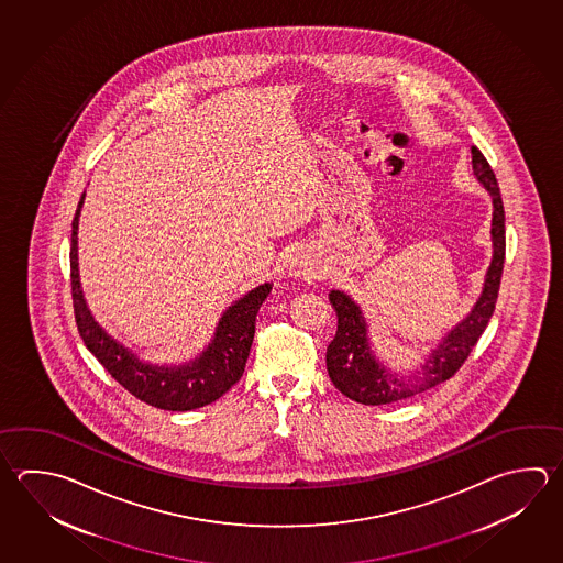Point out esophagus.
<instances>
[{
  "label": "esophagus",
  "mask_w": 563,
  "mask_h": 563,
  "mask_svg": "<svg viewBox=\"0 0 563 563\" xmlns=\"http://www.w3.org/2000/svg\"><path fill=\"white\" fill-rule=\"evenodd\" d=\"M295 268H297V275H312V265H308V263H305V261H298V263H295Z\"/></svg>",
  "instance_id": "34e87169"
}]
</instances>
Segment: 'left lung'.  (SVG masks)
<instances>
[{"label":"left lung","mask_w":563,"mask_h":563,"mask_svg":"<svg viewBox=\"0 0 563 563\" xmlns=\"http://www.w3.org/2000/svg\"><path fill=\"white\" fill-rule=\"evenodd\" d=\"M472 169L476 179L484 185L494 202L492 212V246L494 255L484 278L482 295L466 319L445 334L434 351L428 354L420 371L412 376H398L376 361L368 342V327L362 310L342 290H330V305L336 310V334L327 349V371L330 380L340 393L354 402L366 406L398 402L426 393L438 384L450 380L466 362L477 339L488 327L498 300L499 280L506 256V227H504V202L499 195L498 180L482 151L472 147Z\"/></svg>","instance_id":"8db88e82"}]
</instances>
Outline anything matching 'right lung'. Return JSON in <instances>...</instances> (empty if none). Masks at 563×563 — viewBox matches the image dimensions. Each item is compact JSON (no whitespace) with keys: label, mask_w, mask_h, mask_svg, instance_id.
Listing matches in <instances>:
<instances>
[{"label":"right lung","mask_w":563,"mask_h":563,"mask_svg":"<svg viewBox=\"0 0 563 563\" xmlns=\"http://www.w3.org/2000/svg\"><path fill=\"white\" fill-rule=\"evenodd\" d=\"M84 197L86 192L81 195L71 223L69 263L75 322L87 349L125 390L148 406L170 412H187L219 400L243 376L244 364L255 339L256 312L273 285L265 283L253 288L239 298L233 307L227 308L209 346L195 361L179 366H155L139 361L137 354L128 351L97 324L91 310L87 308L77 268V224Z\"/></svg>","instance_id":"obj_1"}]
</instances>
